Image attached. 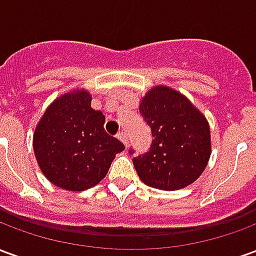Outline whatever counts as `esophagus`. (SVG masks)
Segmentation results:
<instances>
[{
  "label": "esophagus",
  "mask_w": 256,
  "mask_h": 256,
  "mask_svg": "<svg viewBox=\"0 0 256 256\" xmlns=\"http://www.w3.org/2000/svg\"><path fill=\"white\" fill-rule=\"evenodd\" d=\"M118 140L122 141L123 144H124V146H128V136H126V133L120 132V133L118 134Z\"/></svg>",
  "instance_id": "esophagus-1"
}]
</instances>
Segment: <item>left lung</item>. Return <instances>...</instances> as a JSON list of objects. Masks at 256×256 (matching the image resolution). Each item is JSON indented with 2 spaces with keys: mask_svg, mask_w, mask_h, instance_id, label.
<instances>
[{
  "mask_svg": "<svg viewBox=\"0 0 256 256\" xmlns=\"http://www.w3.org/2000/svg\"><path fill=\"white\" fill-rule=\"evenodd\" d=\"M140 114L154 137L150 150L133 159L140 180L162 190L194 182L211 155L206 116L185 96L167 86L152 88L140 102Z\"/></svg>",
  "mask_w": 256,
  "mask_h": 256,
  "instance_id": "1",
  "label": "left lung"
}]
</instances>
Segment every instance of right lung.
<instances>
[{"instance_id": "right-lung-1", "label": "right lung", "mask_w": 256, "mask_h": 256, "mask_svg": "<svg viewBox=\"0 0 256 256\" xmlns=\"http://www.w3.org/2000/svg\"><path fill=\"white\" fill-rule=\"evenodd\" d=\"M84 89L60 96L48 106L32 137L44 176L58 188L80 192L100 182L115 155L124 150L104 130L106 116Z\"/></svg>"}]
</instances>
